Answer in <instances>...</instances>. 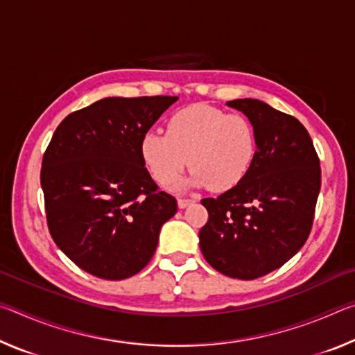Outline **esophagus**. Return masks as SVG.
Masks as SVG:
<instances>
[{
  "mask_svg": "<svg viewBox=\"0 0 355 355\" xmlns=\"http://www.w3.org/2000/svg\"><path fill=\"white\" fill-rule=\"evenodd\" d=\"M192 202H194V200L188 199V197H180V199H178V207L180 208H186L188 205H191Z\"/></svg>",
  "mask_w": 355,
  "mask_h": 355,
  "instance_id": "esophagus-1",
  "label": "esophagus"
}]
</instances>
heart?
I'll use <instances>...</instances> for the list:
<instances>
[{"label":"heart","instance_id":"b5f03b06","mask_svg":"<svg viewBox=\"0 0 355 355\" xmlns=\"http://www.w3.org/2000/svg\"><path fill=\"white\" fill-rule=\"evenodd\" d=\"M257 150V131L248 117L208 105L183 107L167 120L166 133L147 131L141 139L144 163L159 184L175 183L189 163V183L213 191L241 182Z\"/></svg>","mask_w":355,"mask_h":355}]
</instances>
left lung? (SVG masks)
Returning a JSON list of instances; mask_svg holds the SVG:
<instances>
[{
    "instance_id": "8db88e82",
    "label": "left lung",
    "mask_w": 355,
    "mask_h": 355,
    "mask_svg": "<svg viewBox=\"0 0 355 355\" xmlns=\"http://www.w3.org/2000/svg\"><path fill=\"white\" fill-rule=\"evenodd\" d=\"M254 123L257 156L241 182L202 199L200 250L220 274L254 280L280 268L307 241L321 188L320 158L302 123L260 100L227 101Z\"/></svg>"
}]
</instances>
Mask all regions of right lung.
<instances>
[{"mask_svg":"<svg viewBox=\"0 0 355 355\" xmlns=\"http://www.w3.org/2000/svg\"><path fill=\"white\" fill-rule=\"evenodd\" d=\"M178 97H107L69 114L44 153L40 184L58 248L83 271L122 280L147 266L177 213L144 163L141 139Z\"/></svg>","mask_w":355,"mask_h":355,"instance_id":"1","label":"right lung"}]
</instances>
